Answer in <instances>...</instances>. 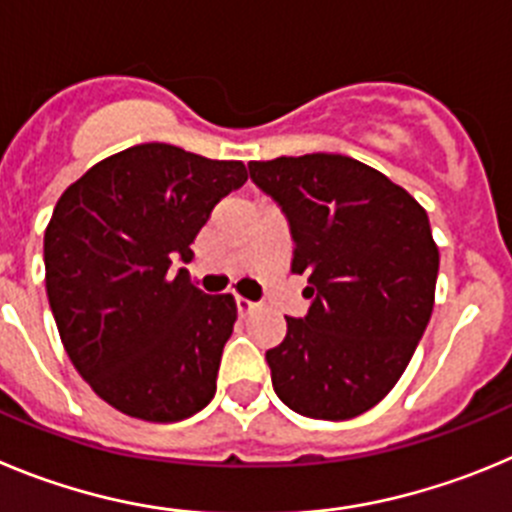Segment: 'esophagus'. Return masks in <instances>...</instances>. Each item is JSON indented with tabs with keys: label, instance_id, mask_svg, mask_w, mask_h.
<instances>
[{
	"label": "esophagus",
	"instance_id": "1",
	"mask_svg": "<svg viewBox=\"0 0 512 512\" xmlns=\"http://www.w3.org/2000/svg\"><path fill=\"white\" fill-rule=\"evenodd\" d=\"M234 303H237L239 313H250V311H255V308H257V303L247 301V298H239V296H237V301H234Z\"/></svg>",
	"mask_w": 512,
	"mask_h": 512
}]
</instances>
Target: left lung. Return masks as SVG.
<instances>
[{
	"label": "left lung",
	"mask_w": 512,
	"mask_h": 512,
	"mask_svg": "<svg viewBox=\"0 0 512 512\" xmlns=\"http://www.w3.org/2000/svg\"><path fill=\"white\" fill-rule=\"evenodd\" d=\"M250 178L288 219L293 273L311 306L265 359L290 411L347 421L405 372L434 311L439 247L423 206L347 155L252 160Z\"/></svg>",
	"instance_id": "8db88e82"
}]
</instances>
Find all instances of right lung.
I'll return each instance as SVG.
<instances>
[{"label":"right lung","instance_id":"1","mask_svg":"<svg viewBox=\"0 0 512 512\" xmlns=\"http://www.w3.org/2000/svg\"><path fill=\"white\" fill-rule=\"evenodd\" d=\"M245 181L239 160L147 142L96 163L55 204L50 311L78 375L117 411L173 423L214 398L237 306L170 265L191 260L211 209Z\"/></svg>","mask_w":512,"mask_h":512}]
</instances>
